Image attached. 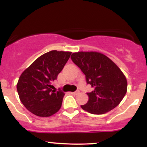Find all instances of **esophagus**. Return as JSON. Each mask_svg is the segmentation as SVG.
I'll return each instance as SVG.
<instances>
[{
	"instance_id": "esophagus-1",
	"label": "esophagus",
	"mask_w": 147,
	"mask_h": 147,
	"mask_svg": "<svg viewBox=\"0 0 147 147\" xmlns=\"http://www.w3.org/2000/svg\"><path fill=\"white\" fill-rule=\"evenodd\" d=\"M72 95H77V94L79 93V90H76L75 92H71Z\"/></svg>"
}]
</instances>
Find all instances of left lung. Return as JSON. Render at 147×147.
<instances>
[{
	"instance_id": "8db88e82",
	"label": "left lung",
	"mask_w": 147,
	"mask_h": 147,
	"mask_svg": "<svg viewBox=\"0 0 147 147\" xmlns=\"http://www.w3.org/2000/svg\"><path fill=\"white\" fill-rule=\"evenodd\" d=\"M73 63L86 76L87 84L93 88L87 92L88 101L81 106L92 114L100 115L115 109L127 90V81L123 72L109 57L96 52L72 54Z\"/></svg>"
}]
</instances>
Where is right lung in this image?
<instances>
[{
  "mask_svg": "<svg viewBox=\"0 0 147 147\" xmlns=\"http://www.w3.org/2000/svg\"><path fill=\"white\" fill-rule=\"evenodd\" d=\"M72 52L52 51L36 59L18 79L16 86L22 104L32 113L49 117L60 109L65 94L52 90V82L63 70Z\"/></svg>",
  "mask_w": 147,
  "mask_h": 147,
  "instance_id": "1",
  "label": "right lung"
}]
</instances>
